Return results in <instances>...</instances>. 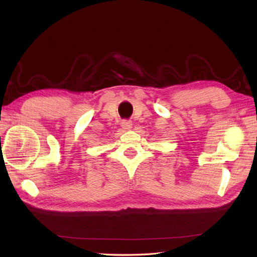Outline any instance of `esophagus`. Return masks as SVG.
<instances>
[{"label":"esophagus","mask_w":257,"mask_h":257,"mask_svg":"<svg viewBox=\"0 0 257 257\" xmlns=\"http://www.w3.org/2000/svg\"><path fill=\"white\" fill-rule=\"evenodd\" d=\"M121 127H122V129H124V130L132 129L133 122L130 121V120H122V121H121Z\"/></svg>","instance_id":"1"}]
</instances>
